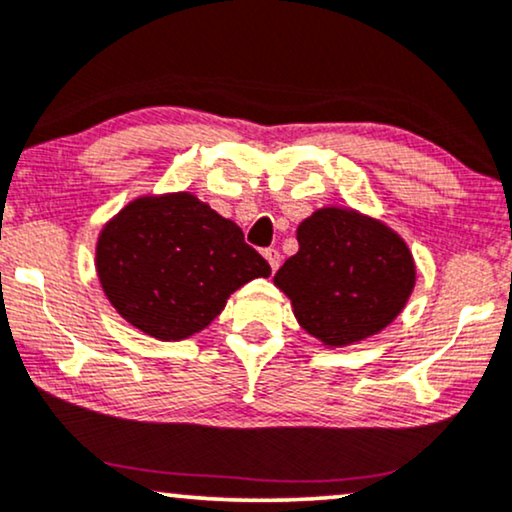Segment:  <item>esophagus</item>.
Segmentation results:
<instances>
[{
    "label": "esophagus",
    "instance_id": "esophagus-1",
    "mask_svg": "<svg viewBox=\"0 0 512 512\" xmlns=\"http://www.w3.org/2000/svg\"><path fill=\"white\" fill-rule=\"evenodd\" d=\"M264 260L269 262V267H272V272H276V269H279V264H281V252L274 250V248L264 250Z\"/></svg>",
    "mask_w": 512,
    "mask_h": 512
}]
</instances>
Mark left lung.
Segmentation results:
<instances>
[{
    "label": "left lung",
    "instance_id": "left-lung-1",
    "mask_svg": "<svg viewBox=\"0 0 512 512\" xmlns=\"http://www.w3.org/2000/svg\"><path fill=\"white\" fill-rule=\"evenodd\" d=\"M298 252L274 283L295 319L324 346H350L400 315L415 286V262L389 226L353 209H317L298 226Z\"/></svg>",
    "mask_w": 512,
    "mask_h": 512
}]
</instances>
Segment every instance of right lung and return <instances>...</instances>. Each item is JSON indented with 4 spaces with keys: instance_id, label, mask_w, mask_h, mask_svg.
I'll return each mask as SVG.
<instances>
[{
    "instance_id": "obj_1",
    "label": "right lung",
    "mask_w": 512,
    "mask_h": 512,
    "mask_svg": "<svg viewBox=\"0 0 512 512\" xmlns=\"http://www.w3.org/2000/svg\"><path fill=\"white\" fill-rule=\"evenodd\" d=\"M95 264L116 312L162 341L202 331L233 291L272 274L231 219L190 193L123 207L100 233Z\"/></svg>"
}]
</instances>
